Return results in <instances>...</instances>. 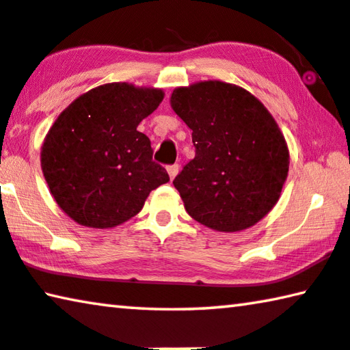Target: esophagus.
Returning <instances> with one entry per match:
<instances>
[{
    "instance_id": "34e87169",
    "label": "esophagus",
    "mask_w": 350,
    "mask_h": 350,
    "mask_svg": "<svg viewBox=\"0 0 350 350\" xmlns=\"http://www.w3.org/2000/svg\"><path fill=\"white\" fill-rule=\"evenodd\" d=\"M178 170H180V165H178V164L167 165V174H169V176H170V180L175 178L176 174H178Z\"/></svg>"
}]
</instances>
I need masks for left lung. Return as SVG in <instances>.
Returning a JSON list of instances; mask_svg holds the SVG:
<instances>
[{"instance_id": "obj_1", "label": "left lung", "mask_w": 350, "mask_h": 350, "mask_svg": "<svg viewBox=\"0 0 350 350\" xmlns=\"http://www.w3.org/2000/svg\"><path fill=\"white\" fill-rule=\"evenodd\" d=\"M170 105L196 147L174 180L187 214L225 233L260 222L280 198L289 169L286 141L265 105L222 81L176 88Z\"/></svg>"}]
</instances>
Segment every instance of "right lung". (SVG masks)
<instances>
[{
    "label": "right lung",
    "instance_id": "1",
    "mask_svg": "<svg viewBox=\"0 0 350 350\" xmlns=\"http://www.w3.org/2000/svg\"><path fill=\"white\" fill-rule=\"evenodd\" d=\"M163 98L161 89L109 83L78 96L59 114L42 145L40 164L51 196L75 222L117 227L169 181L152 159L150 139L137 131Z\"/></svg>",
    "mask_w": 350,
    "mask_h": 350
}]
</instances>
